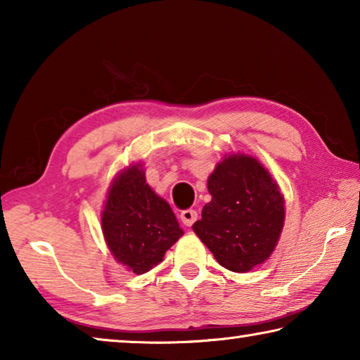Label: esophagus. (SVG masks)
<instances>
[{
    "label": "esophagus",
    "instance_id": "34e87169",
    "mask_svg": "<svg viewBox=\"0 0 360 360\" xmlns=\"http://www.w3.org/2000/svg\"><path fill=\"white\" fill-rule=\"evenodd\" d=\"M197 217H198V214L195 210H184L181 212V221L186 225V227H191V225H193V222L197 221Z\"/></svg>",
    "mask_w": 360,
    "mask_h": 360
}]
</instances>
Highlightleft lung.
I'll return each instance as SVG.
<instances>
[{
  "label": "left lung",
  "mask_w": 360,
  "mask_h": 360,
  "mask_svg": "<svg viewBox=\"0 0 360 360\" xmlns=\"http://www.w3.org/2000/svg\"><path fill=\"white\" fill-rule=\"evenodd\" d=\"M211 202L193 231L224 268L246 273L270 257L284 224V198L255 158L229 155L208 178Z\"/></svg>",
  "instance_id": "8db88e82"
}]
</instances>
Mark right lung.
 <instances>
[{
	"instance_id": "right-lung-1",
	"label": "right lung",
	"mask_w": 360,
	"mask_h": 360,
	"mask_svg": "<svg viewBox=\"0 0 360 360\" xmlns=\"http://www.w3.org/2000/svg\"><path fill=\"white\" fill-rule=\"evenodd\" d=\"M101 227L115 260L136 275L160 264L184 233L169 205L148 186L139 165L125 169L112 182Z\"/></svg>"
}]
</instances>
